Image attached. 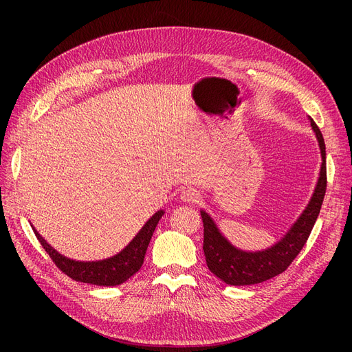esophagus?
<instances>
[{
    "label": "esophagus",
    "mask_w": 352,
    "mask_h": 352,
    "mask_svg": "<svg viewBox=\"0 0 352 352\" xmlns=\"http://www.w3.org/2000/svg\"><path fill=\"white\" fill-rule=\"evenodd\" d=\"M179 197L182 202H197L199 199V192L194 188H186L181 191Z\"/></svg>",
    "instance_id": "1"
}]
</instances>
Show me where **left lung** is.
Instances as JSON below:
<instances>
[{"mask_svg": "<svg viewBox=\"0 0 352 352\" xmlns=\"http://www.w3.org/2000/svg\"><path fill=\"white\" fill-rule=\"evenodd\" d=\"M308 120L320 145L321 168L307 207L278 241L265 250H241L228 241L208 212L204 210L199 211L202 223H204V247L202 248H204L208 270L228 285L260 284L284 272L305 245L311 230L316 224L327 190L325 144L317 124L311 117H308Z\"/></svg>", "mask_w": 352, "mask_h": 352, "instance_id": "8db88e82", "label": "left lung"}]
</instances>
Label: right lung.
<instances>
[{"label": "right lung", "mask_w": 352, "mask_h": 352, "mask_svg": "<svg viewBox=\"0 0 352 352\" xmlns=\"http://www.w3.org/2000/svg\"><path fill=\"white\" fill-rule=\"evenodd\" d=\"M164 214V210L157 211L146 221L144 227L137 232V235L124 250L113 256L98 261L71 260V258L60 254L57 250H54V247H51L41 236V234L34 228V226L31 227L55 265L64 274L71 276L72 280L100 287H116L125 283L128 278H131L141 268L148 244H150L154 230Z\"/></svg>", "instance_id": "add662e5"}]
</instances>
